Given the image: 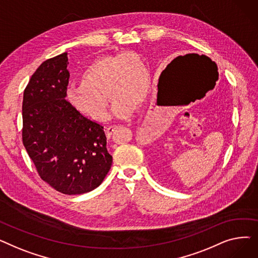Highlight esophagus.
Listing matches in <instances>:
<instances>
[{
    "label": "esophagus",
    "instance_id": "34e87169",
    "mask_svg": "<svg viewBox=\"0 0 258 258\" xmlns=\"http://www.w3.org/2000/svg\"><path fill=\"white\" fill-rule=\"evenodd\" d=\"M116 128H117V126H108V127H106V128L104 130L105 136H106L107 138H111L113 133L116 131Z\"/></svg>",
    "mask_w": 258,
    "mask_h": 258
}]
</instances>
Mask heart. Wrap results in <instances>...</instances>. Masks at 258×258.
<instances>
[{"label":"heart","mask_w":258,"mask_h":258,"mask_svg":"<svg viewBox=\"0 0 258 258\" xmlns=\"http://www.w3.org/2000/svg\"><path fill=\"white\" fill-rule=\"evenodd\" d=\"M147 72L142 61L132 53L120 52L89 62L79 75V84L69 89L67 99L78 113L94 120L106 116V101L114 114L128 115L135 100L143 101L147 92Z\"/></svg>","instance_id":"heart-1"}]
</instances>
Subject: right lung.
I'll return each mask as SVG.
<instances>
[{
    "label": "right lung",
    "mask_w": 258,
    "mask_h": 258,
    "mask_svg": "<svg viewBox=\"0 0 258 258\" xmlns=\"http://www.w3.org/2000/svg\"><path fill=\"white\" fill-rule=\"evenodd\" d=\"M67 53L45 60L23 97V144L40 179L64 195L98 187L111 168L103 126L75 111L66 99Z\"/></svg>",
    "instance_id": "1"
}]
</instances>
